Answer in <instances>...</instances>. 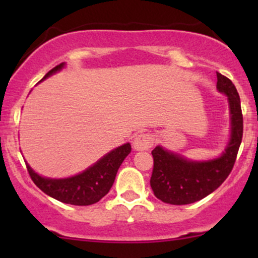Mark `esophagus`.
<instances>
[{"label": "esophagus", "mask_w": 258, "mask_h": 258, "mask_svg": "<svg viewBox=\"0 0 258 258\" xmlns=\"http://www.w3.org/2000/svg\"><path fill=\"white\" fill-rule=\"evenodd\" d=\"M154 144V138L149 133H139L133 139V148L136 150H149Z\"/></svg>", "instance_id": "34e87169"}]
</instances>
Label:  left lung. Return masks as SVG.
<instances>
[{
	"instance_id": "obj_1",
	"label": "left lung",
	"mask_w": 258,
	"mask_h": 258,
	"mask_svg": "<svg viewBox=\"0 0 258 258\" xmlns=\"http://www.w3.org/2000/svg\"><path fill=\"white\" fill-rule=\"evenodd\" d=\"M217 88L227 94L232 115V138L226 152L211 161L195 162L156 147L152 152L154 166L150 186L154 195L164 203L186 205L204 199L232 172L244 128L240 97L233 82L220 73H217Z\"/></svg>"
}]
</instances>
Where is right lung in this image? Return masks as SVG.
I'll use <instances>...</instances> for the list:
<instances>
[{
	"label": "right lung",
	"instance_id": "add662e5",
	"mask_svg": "<svg viewBox=\"0 0 258 258\" xmlns=\"http://www.w3.org/2000/svg\"><path fill=\"white\" fill-rule=\"evenodd\" d=\"M63 67L64 63L54 67L44 75L42 80L60 70ZM130 153H131L130 143L123 144L106 154L98 162H96L93 166L87 168L82 173L64 179L43 178L35 173L29 165H26V168L32 182L43 193L64 204L87 206L98 203L103 197L109 193L120 165Z\"/></svg>",
	"mask_w": 258,
	"mask_h": 258
}]
</instances>
